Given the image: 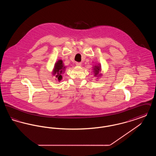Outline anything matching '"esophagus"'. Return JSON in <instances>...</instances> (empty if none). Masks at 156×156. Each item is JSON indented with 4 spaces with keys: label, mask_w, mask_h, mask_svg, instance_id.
<instances>
[{
    "label": "esophagus",
    "mask_w": 156,
    "mask_h": 156,
    "mask_svg": "<svg viewBox=\"0 0 156 156\" xmlns=\"http://www.w3.org/2000/svg\"><path fill=\"white\" fill-rule=\"evenodd\" d=\"M76 66L78 67L81 66V62H76Z\"/></svg>",
    "instance_id": "esophagus-1"
}]
</instances>
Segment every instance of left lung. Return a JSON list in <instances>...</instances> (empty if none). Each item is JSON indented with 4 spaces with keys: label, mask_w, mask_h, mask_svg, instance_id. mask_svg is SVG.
Instances as JSON below:
<instances>
[{
    "label": "left lung",
    "mask_w": 156,
    "mask_h": 156,
    "mask_svg": "<svg viewBox=\"0 0 156 156\" xmlns=\"http://www.w3.org/2000/svg\"><path fill=\"white\" fill-rule=\"evenodd\" d=\"M93 70H94V74L95 76H99L101 75L99 74V73L101 71V67L100 64H98V66H95L94 67Z\"/></svg>",
    "instance_id": "1"
}]
</instances>
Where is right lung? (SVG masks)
<instances>
[{
    "instance_id": "right-lung-1",
    "label": "right lung",
    "mask_w": 156,
    "mask_h": 156,
    "mask_svg": "<svg viewBox=\"0 0 156 156\" xmlns=\"http://www.w3.org/2000/svg\"><path fill=\"white\" fill-rule=\"evenodd\" d=\"M65 69L66 67H64L61 59H59L58 61H57V62H55L52 71V75L55 76L58 81H60L62 79V75L64 73Z\"/></svg>"
}]
</instances>
